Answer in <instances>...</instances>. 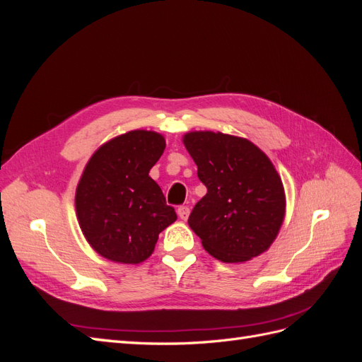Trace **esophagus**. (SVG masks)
Here are the masks:
<instances>
[{
  "instance_id": "esophagus-1",
  "label": "esophagus",
  "mask_w": 362,
  "mask_h": 362,
  "mask_svg": "<svg viewBox=\"0 0 362 362\" xmlns=\"http://www.w3.org/2000/svg\"><path fill=\"white\" fill-rule=\"evenodd\" d=\"M189 214H190V208L187 205L178 206V216H180V218H182V221H187Z\"/></svg>"
}]
</instances>
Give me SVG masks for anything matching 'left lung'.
Returning <instances> with one entry per match:
<instances>
[{
    "label": "left lung",
    "mask_w": 362,
    "mask_h": 362,
    "mask_svg": "<svg viewBox=\"0 0 362 362\" xmlns=\"http://www.w3.org/2000/svg\"><path fill=\"white\" fill-rule=\"evenodd\" d=\"M206 194L189 225L223 262H243L267 250L286 213L282 181L272 161L246 139L211 131L184 136Z\"/></svg>",
    "instance_id": "obj_1"
}]
</instances>
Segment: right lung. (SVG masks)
Listing matches in <instances>:
<instances>
[{"mask_svg": "<svg viewBox=\"0 0 362 362\" xmlns=\"http://www.w3.org/2000/svg\"><path fill=\"white\" fill-rule=\"evenodd\" d=\"M166 140L136 129L107 141L87 163L75 194L87 242L107 259L137 264L154 252L158 234L177 221L149 170Z\"/></svg>", "mask_w": 362, "mask_h": 362, "instance_id": "obj_1", "label": "right lung"}]
</instances>
